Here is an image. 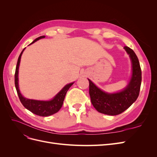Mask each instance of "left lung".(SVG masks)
Returning <instances> with one entry per match:
<instances>
[{
  "mask_svg": "<svg viewBox=\"0 0 157 157\" xmlns=\"http://www.w3.org/2000/svg\"><path fill=\"white\" fill-rule=\"evenodd\" d=\"M124 49L132 62V75L126 88L115 93H107L99 88L89 78V94L91 102L96 110L107 115H117L126 111L139 96L141 83V70L135 52L128 46Z\"/></svg>",
  "mask_w": 157,
  "mask_h": 157,
  "instance_id": "obj_1",
  "label": "left lung"
}]
</instances>
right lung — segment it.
Segmentation results:
<instances>
[{
  "label": "right lung",
  "mask_w": 157,
  "mask_h": 157,
  "mask_svg": "<svg viewBox=\"0 0 157 157\" xmlns=\"http://www.w3.org/2000/svg\"><path fill=\"white\" fill-rule=\"evenodd\" d=\"M44 37L46 36H41L36 38V39L33 40L29 45L34 43V42H35L37 40H39L41 39H43ZM25 49V48H24L22 50L20 56H19L16 68V72H15V86L16 88V91L18 95V97L20 98V100L22 103V105L24 106L27 110L30 111L33 113L35 114V115L41 116V117H48L52 115H54V114L58 112L59 111V109H61V107H62L66 93H67L69 88L72 86L74 82H71V83L66 84L65 86L61 89L53 98L48 101L36 100V99H28L23 97L20 92V88H19L18 73H19V67H20L21 57Z\"/></svg>",
  "instance_id": "obj_1"
}]
</instances>
